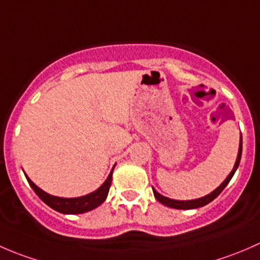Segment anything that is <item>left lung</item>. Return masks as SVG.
Returning <instances> with one entry per match:
<instances>
[{
  "instance_id": "1",
  "label": "left lung",
  "mask_w": 260,
  "mask_h": 260,
  "mask_svg": "<svg viewBox=\"0 0 260 260\" xmlns=\"http://www.w3.org/2000/svg\"><path fill=\"white\" fill-rule=\"evenodd\" d=\"M242 148H243V140H242V136H240V144H239V152H238V157H237V161H235L234 168H233L232 173L229 174L228 178L221 183L220 186H218L213 192L208 194L207 197L204 198H200V199H195V200H174V199H169V198H165L162 195H160L159 192L156 191L154 188H152V191H154V197L156 198L157 202H160L161 204L167 205V207L174 208V209H195V208H200V207H204V205L209 204L210 202H213L221 191H223L224 188L228 185V183L230 181V179L233 178L234 173L237 171L238 167H239V162H240V157H242Z\"/></svg>"
}]
</instances>
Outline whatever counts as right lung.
I'll use <instances>...</instances> for the list:
<instances>
[{
	"label": "right lung",
	"mask_w": 260,
	"mask_h": 260,
	"mask_svg": "<svg viewBox=\"0 0 260 260\" xmlns=\"http://www.w3.org/2000/svg\"><path fill=\"white\" fill-rule=\"evenodd\" d=\"M112 170L110 175H109L108 179H106L105 183L96 190V191L85 195V197L70 198V199H68V198L53 197V195L47 194V192H45L44 190L40 189L39 186L35 185L27 176H26V179H27L28 184H30L31 188L34 189V191L37 194V197H39L45 204H47L50 208H52L53 210L62 214H81V213H86V211L95 209V208H98L99 205H101L104 202H105L106 197H108L109 194V190H110V186H111Z\"/></svg>",
	"instance_id": "1"
}]
</instances>
